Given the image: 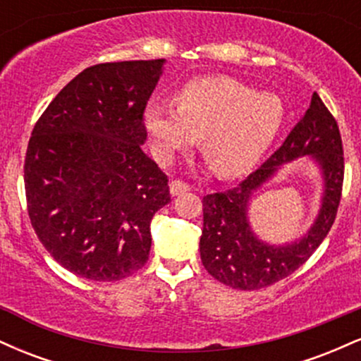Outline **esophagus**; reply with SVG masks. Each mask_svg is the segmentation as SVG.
<instances>
[{
	"label": "esophagus",
	"instance_id": "34e87169",
	"mask_svg": "<svg viewBox=\"0 0 361 361\" xmlns=\"http://www.w3.org/2000/svg\"><path fill=\"white\" fill-rule=\"evenodd\" d=\"M186 192H190V185L185 183V181L173 180L171 183H169V193H171V197H180V195H183Z\"/></svg>",
	"mask_w": 361,
	"mask_h": 361
}]
</instances>
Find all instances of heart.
I'll list each match as a JSON object with an SVG mask.
<instances>
[{
	"label": "heart",
	"instance_id": "obj_1",
	"mask_svg": "<svg viewBox=\"0 0 361 361\" xmlns=\"http://www.w3.org/2000/svg\"><path fill=\"white\" fill-rule=\"evenodd\" d=\"M175 106L149 103L142 114L151 146L163 163L193 147L221 178L247 175L279 137L287 109L279 94L256 93L227 76L198 78L176 93Z\"/></svg>",
	"mask_w": 361,
	"mask_h": 361
}]
</instances>
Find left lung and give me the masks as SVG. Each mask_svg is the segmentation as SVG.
I'll return each instance as SVG.
<instances>
[{"label": "left lung", "mask_w": 361, "mask_h": 361, "mask_svg": "<svg viewBox=\"0 0 361 361\" xmlns=\"http://www.w3.org/2000/svg\"><path fill=\"white\" fill-rule=\"evenodd\" d=\"M304 157L313 161L322 176L317 219L292 242H264L249 221L252 197L288 162ZM343 175L345 161L338 123L314 93L304 117L263 166L229 192L204 197L200 258L205 270L224 285L239 290H258L288 276L312 256L329 233L341 198Z\"/></svg>", "instance_id": "left-lung-1"}]
</instances>
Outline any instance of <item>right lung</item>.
I'll return each instance as SVG.
<instances>
[{"instance_id":"add662e5","label":"right lung","mask_w":361,"mask_h":361,"mask_svg":"<svg viewBox=\"0 0 361 361\" xmlns=\"http://www.w3.org/2000/svg\"><path fill=\"white\" fill-rule=\"evenodd\" d=\"M166 59L97 64L45 109L25 157L30 222L66 270L94 281L147 263L151 221L171 202L168 176L142 151V114Z\"/></svg>"}]
</instances>
